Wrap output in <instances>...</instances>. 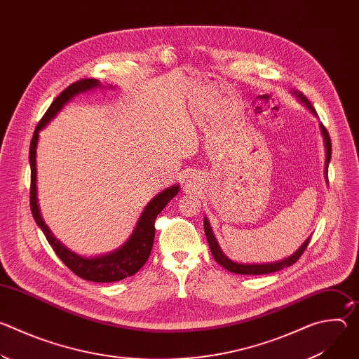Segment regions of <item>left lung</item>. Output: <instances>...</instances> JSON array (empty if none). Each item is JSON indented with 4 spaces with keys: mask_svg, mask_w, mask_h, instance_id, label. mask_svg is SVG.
<instances>
[{
    "mask_svg": "<svg viewBox=\"0 0 359 359\" xmlns=\"http://www.w3.org/2000/svg\"><path fill=\"white\" fill-rule=\"evenodd\" d=\"M294 93H297V92H294ZM297 96L304 102L306 107H309L313 111V114H316V111H314V108L311 105V102L309 99H306L301 93H297ZM321 132H323V136H324V140H325V149H327V159H325V176H327L328 175V165H330V161H331V139H330L328 130H327V128L324 125H321ZM204 233H206V238H208V243H209V247H210V251L213 254L215 260L222 267H224L226 270H229V271H231L234 274H243V276L270 274V273H276V271H280V270H283L285 267L292 266L294 263L298 262V259L301 257L302 252L305 251V248L309 247L310 240H311V238H306L295 254H292L291 257H288V259H285L283 262L270 263V264H238V263H234V262L229 260L226 255L222 252V250H220V247H219V244H217V241L215 238V234L212 231V227H210L208 219H204Z\"/></svg>",
    "mask_w": 359,
    "mask_h": 359,
    "instance_id": "8db88e82",
    "label": "left lung"
}]
</instances>
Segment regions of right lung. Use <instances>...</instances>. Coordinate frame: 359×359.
Here are the masks:
<instances>
[{
	"mask_svg": "<svg viewBox=\"0 0 359 359\" xmlns=\"http://www.w3.org/2000/svg\"><path fill=\"white\" fill-rule=\"evenodd\" d=\"M99 82L92 78L79 79L74 83H71L67 89H64L55 100L50 104L45 115L38 122L31 144H29V163H31V187H29V206L32 216L36 222V224L41 227L42 233L45 234L48 243L54 248L60 260L78 277L95 281V283H115L121 281L126 277H130L136 274L143 264L147 262L153 240H155V220L158 215L166 208V204L179 193V186L169 187L163 190L161 194H158L155 198L150 200L147 206L144 208L143 213L139 217V222L130 236V238L116 251L102 255V257L95 259H85L81 255L75 254L74 251L68 250L61 244L53 234H50L49 229L45 226L39 209L36 204V168H35V153H36V142H38V132L53 119L67 104L69 99H72L75 95L81 92H86L95 86H97Z\"/></svg>",
	"mask_w": 359,
	"mask_h": 359,
	"instance_id": "1",
	"label": "right lung"
}]
</instances>
